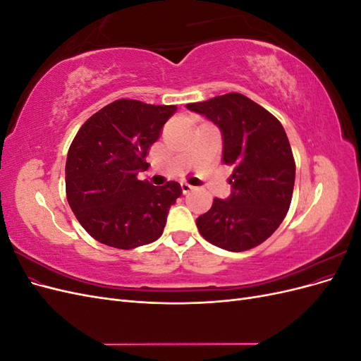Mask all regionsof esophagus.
<instances>
[{"instance_id":"1","label":"esophagus","mask_w":361,"mask_h":361,"mask_svg":"<svg viewBox=\"0 0 361 361\" xmlns=\"http://www.w3.org/2000/svg\"><path fill=\"white\" fill-rule=\"evenodd\" d=\"M180 190H182L183 194H187V192H190L192 190V187H191L190 183H187V182H180Z\"/></svg>"}]
</instances>
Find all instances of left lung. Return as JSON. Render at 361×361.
Listing matches in <instances>:
<instances>
[{"instance_id": "8db88e82", "label": "left lung", "mask_w": 361, "mask_h": 361, "mask_svg": "<svg viewBox=\"0 0 361 361\" xmlns=\"http://www.w3.org/2000/svg\"><path fill=\"white\" fill-rule=\"evenodd\" d=\"M221 129L223 162L232 167V194L214 199L197 218L200 235L227 251L255 248L277 231L289 211L295 159L281 123L241 93L187 104Z\"/></svg>"}]
</instances>
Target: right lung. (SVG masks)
<instances>
[{
  "mask_svg": "<svg viewBox=\"0 0 361 361\" xmlns=\"http://www.w3.org/2000/svg\"><path fill=\"white\" fill-rule=\"evenodd\" d=\"M176 110V105L117 99L76 133L66 159V197L96 241L130 250L162 235L180 185L171 180L155 187L137 174L147 170V152Z\"/></svg>",
  "mask_w": 361,
  "mask_h": 361,
  "instance_id": "1",
  "label": "right lung"
}]
</instances>
